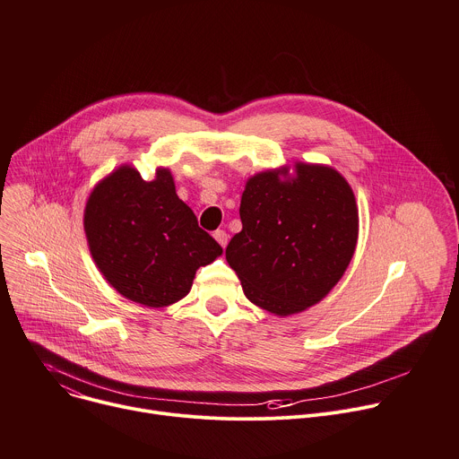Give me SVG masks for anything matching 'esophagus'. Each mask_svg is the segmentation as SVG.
<instances>
[{"label": "esophagus", "mask_w": 459, "mask_h": 459, "mask_svg": "<svg viewBox=\"0 0 459 459\" xmlns=\"http://www.w3.org/2000/svg\"><path fill=\"white\" fill-rule=\"evenodd\" d=\"M214 239L225 248L227 243H229V234H227L225 230H216V232H214Z\"/></svg>", "instance_id": "34e87169"}]
</instances>
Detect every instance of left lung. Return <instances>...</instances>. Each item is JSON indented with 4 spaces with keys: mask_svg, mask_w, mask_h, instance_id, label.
Masks as SVG:
<instances>
[{
    "mask_svg": "<svg viewBox=\"0 0 459 459\" xmlns=\"http://www.w3.org/2000/svg\"><path fill=\"white\" fill-rule=\"evenodd\" d=\"M252 176L227 250L245 296L276 316L321 301L345 274L358 243V207L347 179L325 165ZM285 177V180L281 178Z\"/></svg>",
    "mask_w": 459,
    "mask_h": 459,
    "instance_id": "left-lung-1",
    "label": "left lung"
}]
</instances>
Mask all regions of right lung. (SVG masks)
Instances as JSON below:
<instances>
[{"label":"right lung","mask_w":459,"mask_h":459,"mask_svg":"<svg viewBox=\"0 0 459 459\" xmlns=\"http://www.w3.org/2000/svg\"><path fill=\"white\" fill-rule=\"evenodd\" d=\"M83 225L105 280L154 308L185 298L195 271L223 252L178 198L169 169H158L152 181L128 165L116 169L91 192Z\"/></svg>","instance_id":"1"}]
</instances>
